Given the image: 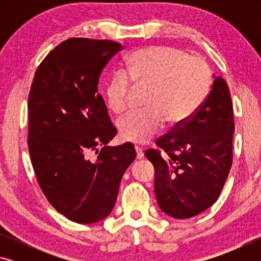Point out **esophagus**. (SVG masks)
<instances>
[{
	"label": "esophagus",
	"instance_id": "esophagus-1",
	"mask_svg": "<svg viewBox=\"0 0 261 261\" xmlns=\"http://www.w3.org/2000/svg\"><path fill=\"white\" fill-rule=\"evenodd\" d=\"M136 153H137V159H141L144 156V152L143 149H141L139 146H136Z\"/></svg>",
	"mask_w": 261,
	"mask_h": 261
}]
</instances>
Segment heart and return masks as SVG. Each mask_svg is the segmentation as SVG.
I'll return each instance as SVG.
<instances>
[{
	"mask_svg": "<svg viewBox=\"0 0 261 261\" xmlns=\"http://www.w3.org/2000/svg\"><path fill=\"white\" fill-rule=\"evenodd\" d=\"M211 70L204 59L177 47L158 45L137 49L127 57L124 71L115 72L106 85L109 109L122 114L136 91H146L144 112H132L117 122L122 139L145 144L168 121L183 124L208 96Z\"/></svg>",
	"mask_w": 261,
	"mask_h": 261,
	"instance_id": "1",
	"label": "heart"
}]
</instances>
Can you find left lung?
<instances>
[{
  "mask_svg": "<svg viewBox=\"0 0 261 261\" xmlns=\"http://www.w3.org/2000/svg\"><path fill=\"white\" fill-rule=\"evenodd\" d=\"M233 129L230 92L216 77L196 114L158 138V148L145 151L155 169L158 204L166 214L189 219L218 200L232 165Z\"/></svg>",
  "mask_w": 261,
  "mask_h": 261,
  "instance_id": "obj_1",
  "label": "left lung"
}]
</instances>
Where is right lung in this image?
Wrapping results in <instances>:
<instances>
[{
  "label": "right lung",
  "mask_w": 261,
  "mask_h": 261,
  "mask_svg": "<svg viewBox=\"0 0 261 261\" xmlns=\"http://www.w3.org/2000/svg\"><path fill=\"white\" fill-rule=\"evenodd\" d=\"M123 48L112 40L70 38L43 59L30 90L28 144L35 176L51 206L77 223L110 214L136 159L131 143L107 146L117 130L98 92L101 72ZM92 150L93 162L87 158Z\"/></svg>",
  "instance_id": "obj_1"
}]
</instances>
